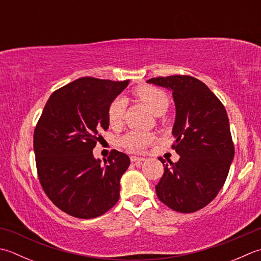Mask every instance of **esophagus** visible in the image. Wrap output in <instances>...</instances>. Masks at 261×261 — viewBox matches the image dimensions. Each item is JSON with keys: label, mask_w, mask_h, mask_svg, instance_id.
Listing matches in <instances>:
<instances>
[{"label": "esophagus", "mask_w": 261, "mask_h": 261, "mask_svg": "<svg viewBox=\"0 0 261 261\" xmlns=\"http://www.w3.org/2000/svg\"><path fill=\"white\" fill-rule=\"evenodd\" d=\"M145 160L144 158H141V157H137V156H131V162L132 163H136V164H140L141 162H144Z\"/></svg>", "instance_id": "34e87169"}]
</instances>
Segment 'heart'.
<instances>
[{
    "label": "heart",
    "mask_w": 261,
    "mask_h": 261,
    "mask_svg": "<svg viewBox=\"0 0 261 261\" xmlns=\"http://www.w3.org/2000/svg\"><path fill=\"white\" fill-rule=\"evenodd\" d=\"M136 96L144 101L155 115H163L170 106V97L162 90L154 86H141L135 90ZM126 101L123 97H116L107 110V120L111 126H117L122 123L124 116ZM155 137L149 132L130 131L120 139L121 146L126 150L132 152H140L154 141Z\"/></svg>",
    "instance_id": "heart-1"
}]
</instances>
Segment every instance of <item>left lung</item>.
Instances as JSON below:
<instances>
[{"instance_id": "obj_1", "label": "left lung", "mask_w": 261, "mask_h": 261, "mask_svg": "<svg viewBox=\"0 0 261 261\" xmlns=\"http://www.w3.org/2000/svg\"><path fill=\"white\" fill-rule=\"evenodd\" d=\"M147 83L171 89L176 109L172 148L180 160L166 163L158 158L164 173L156 195L173 211L195 213L218 195L233 161L226 110L202 81L191 75L157 76Z\"/></svg>"}]
</instances>
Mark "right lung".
<instances>
[{
    "mask_svg": "<svg viewBox=\"0 0 261 261\" xmlns=\"http://www.w3.org/2000/svg\"><path fill=\"white\" fill-rule=\"evenodd\" d=\"M129 81L84 76L49 96L34 131L40 185L61 211L76 218H95L120 198V178L130 158L115 149L101 164L93 149L109 129L107 110Z\"/></svg>",
    "mask_w": 261,
    "mask_h": 261,
    "instance_id": "right-lung-1",
    "label": "right lung"
}]
</instances>
